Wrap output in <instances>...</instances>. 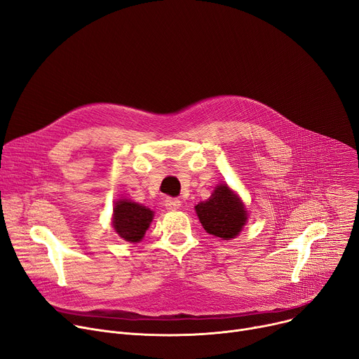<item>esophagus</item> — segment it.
Segmentation results:
<instances>
[{
	"label": "esophagus",
	"mask_w": 359,
	"mask_h": 359,
	"mask_svg": "<svg viewBox=\"0 0 359 359\" xmlns=\"http://www.w3.org/2000/svg\"><path fill=\"white\" fill-rule=\"evenodd\" d=\"M164 205H165V208L169 209V210H176V209H179L182 206V202L179 199H176V198H167Z\"/></svg>",
	"instance_id": "obj_1"
}]
</instances>
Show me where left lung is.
<instances>
[{"mask_svg": "<svg viewBox=\"0 0 359 359\" xmlns=\"http://www.w3.org/2000/svg\"><path fill=\"white\" fill-rule=\"evenodd\" d=\"M201 224L206 232L231 240L241 232L247 221V210L226 184H219L212 196L195 206Z\"/></svg>", "mask_w": 359, "mask_h": 359, "instance_id": "obj_1", "label": "left lung"}]
</instances>
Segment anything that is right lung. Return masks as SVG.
<instances>
[{"instance_id":"1","label":"right lung","mask_w":359,"mask_h":359,"mask_svg":"<svg viewBox=\"0 0 359 359\" xmlns=\"http://www.w3.org/2000/svg\"><path fill=\"white\" fill-rule=\"evenodd\" d=\"M153 221V210L126 199L118 201L114 208V228L116 233L128 243L142 240L150 222Z\"/></svg>"}]
</instances>
